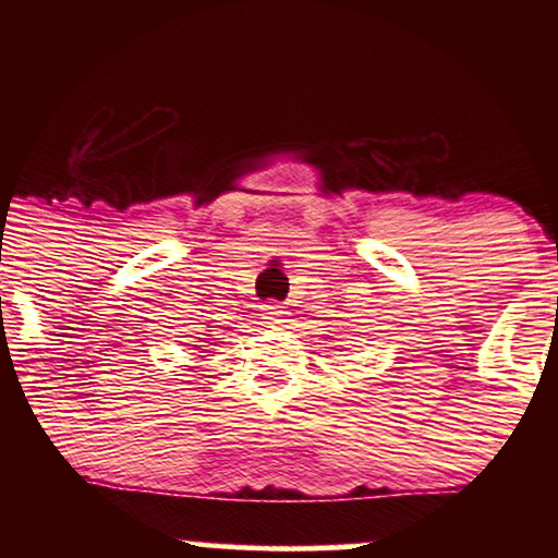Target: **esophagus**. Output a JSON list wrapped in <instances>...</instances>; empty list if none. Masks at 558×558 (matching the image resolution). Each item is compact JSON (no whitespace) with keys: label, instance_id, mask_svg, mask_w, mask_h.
<instances>
[{"label":"esophagus","instance_id":"esophagus-1","mask_svg":"<svg viewBox=\"0 0 558 558\" xmlns=\"http://www.w3.org/2000/svg\"><path fill=\"white\" fill-rule=\"evenodd\" d=\"M286 306H280L278 301H267L265 306H262V319H265V325H270V328H278V325L286 323Z\"/></svg>","mask_w":558,"mask_h":558}]
</instances>
